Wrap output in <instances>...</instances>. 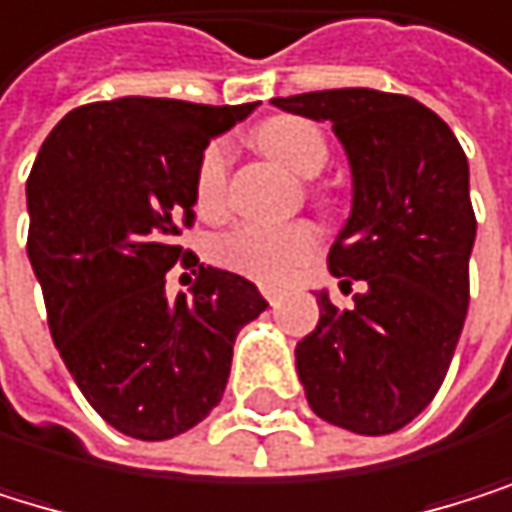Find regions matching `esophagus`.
I'll use <instances>...</instances> for the list:
<instances>
[{
    "mask_svg": "<svg viewBox=\"0 0 512 512\" xmlns=\"http://www.w3.org/2000/svg\"><path fill=\"white\" fill-rule=\"evenodd\" d=\"M262 296L268 299V305H271V308H277V305H280V290H277V287H262Z\"/></svg>",
    "mask_w": 512,
    "mask_h": 512,
    "instance_id": "obj_1",
    "label": "esophagus"
}]
</instances>
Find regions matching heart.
Listing matches in <instances>:
<instances>
[{
	"label": "heart",
	"instance_id": "heart-1",
	"mask_svg": "<svg viewBox=\"0 0 512 512\" xmlns=\"http://www.w3.org/2000/svg\"><path fill=\"white\" fill-rule=\"evenodd\" d=\"M256 143L305 180L317 176L329 161V146L320 127L296 115H277L265 121L256 131ZM228 161H232V149L225 140H216L201 152L195 167V207L201 216H219L225 207ZM317 244L320 235L311 222H241L232 232L216 238L210 253L222 268L253 277L259 284H284L317 253Z\"/></svg>",
	"mask_w": 512,
	"mask_h": 512
}]
</instances>
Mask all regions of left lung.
<instances>
[{
	"mask_svg": "<svg viewBox=\"0 0 512 512\" xmlns=\"http://www.w3.org/2000/svg\"><path fill=\"white\" fill-rule=\"evenodd\" d=\"M277 109L329 121L354 201L326 265L351 308L317 293L320 320L296 345L308 406L329 424L381 437L437 397L470 305L476 216L467 155L424 103L372 88L274 97Z\"/></svg>",
	"mask_w": 512,
	"mask_h": 512,
	"instance_id": "left-lung-1",
	"label": "left lung"
}]
</instances>
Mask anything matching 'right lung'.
<instances>
[{"label":"right lung","instance_id":"1","mask_svg":"<svg viewBox=\"0 0 512 512\" xmlns=\"http://www.w3.org/2000/svg\"><path fill=\"white\" fill-rule=\"evenodd\" d=\"M256 103L121 97L63 115L27 180L30 265L51 339L85 400L134 440L180 437L222 400L241 326L268 302L247 277L199 265L193 299L163 274L192 253L195 167Z\"/></svg>","mask_w":512,"mask_h":512}]
</instances>
